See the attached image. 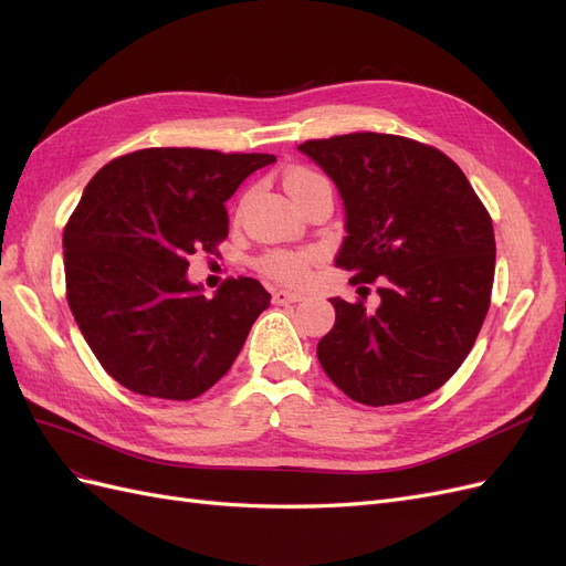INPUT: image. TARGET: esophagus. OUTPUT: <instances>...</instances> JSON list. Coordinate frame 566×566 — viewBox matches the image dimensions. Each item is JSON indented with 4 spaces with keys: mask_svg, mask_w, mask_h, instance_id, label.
<instances>
[{
    "mask_svg": "<svg viewBox=\"0 0 566 566\" xmlns=\"http://www.w3.org/2000/svg\"><path fill=\"white\" fill-rule=\"evenodd\" d=\"M305 296L298 294V291H284V289H277L275 294H272V303L275 305H289V303H298L303 301Z\"/></svg>",
    "mask_w": 566,
    "mask_h": 566,
    "instance_id": "esophagus-1",
    "label": "esophagus"
}]
</instances>
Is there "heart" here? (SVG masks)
<instances>
[{
	"label": "heart",
	"instance_id": "obj_1",
	"mask_svg": "<svg viewBox=\"0 0 566 566\" xmlns=\"http://www.w3.org/2000/svg\"><path fill=\"white\" fill-rule=\"evenodd\" d=\"M282 184L286 192L296 199L301 207H305L315 195L332 190L329 180L313 167H291L284 171ZM319 261L317 249H270L259 259V268L268 277L277 280L282 284L298 286L307 280L310 270Z\"/></svg>",
	"mask_w": 566,
	"mask_h": 566
}]
</instances>
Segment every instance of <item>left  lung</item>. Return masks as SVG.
<instances>
[{"mask_svg": "<svg viewBox=\"0 0 566 566\" xmlns=\"http://www.w3.org/2000/svg\"><path fill=\"white\" fill-rule=\"evenodd\" d=\"M334 178L348 213L336 265L374 284L380 305L332 298L322 369L367 407L442 388L475 345L491 303V216L459 164L432 145L376 132L298 145ZM367 289L369 286H361Z\"/></svg>", "mask_w": 566, "mask_h": 566, "instance_id": "left-lung-1", "label": "left lung"}]
</instances>
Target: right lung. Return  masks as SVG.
Instances as JSON below:
<instances>
[{
  "instance_id": "obj_1",
  "label": "right lung",
  "mask_w": 566,
  "mask_h": 566,
  "mask_svg": "<svg viewBox=\"0 0 566 566\" xmlns=\"http://www.w3.org/2000/svg\"><path fill=\"white\" fill-rule=\"evenodd\" d=\"M275 155L143 148L88 180L63 232L65 294L103 369L145 397L195 399L223 378L270 294L228 277L213 298L188 256L228 237L226 202Z\"/></svg>"
}]
</instances>
